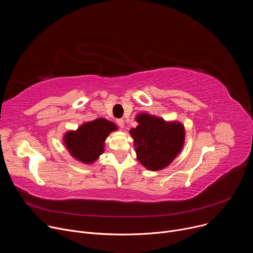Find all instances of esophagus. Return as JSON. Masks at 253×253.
Wrapping results in <instances>:
<instances>
[{"mask_svg":"<svg viewBox=\"0 0 253 253\" xmlns=\"http://www.w3.org/2000/svg\"><path fill=\"white\" fill-rule=\"evenodd\" d=\"M116 123H117V125H118L120 128H123V127H124V120H123V119H118V120L116 121Z\"/></svg>","mask_w":253,"mask_h":253,"instance_id":"1","label":"esophagus"}]
</instances>
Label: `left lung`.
<instances>
[{"mask_svg":"<svg viewBox=\"0 0 253 253\" xmlns=\"http://www.w3.org/2000/svg\"><path fill=\"white\" fill-rule=\"evenodd\" d=\"M136 119L139 125L131 129L130 134L134 139L138 160L152 171L165 168L182 149L184 127L147 114L138 115Z\"/></svg>","mask_w":253,"mask_h":253,"instance_id":"1","label":"left lung"}]
</instances>
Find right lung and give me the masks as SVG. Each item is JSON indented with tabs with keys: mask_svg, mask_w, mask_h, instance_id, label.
Listing matches in <instances>:
<instances>
[{
	"mask_svg": "<svg viewBox=\"0 0 253 253\" xmlns=\"http://www.w3.org/2000/svg\"><path fill=\"white\" fill-rule=\"evenodd\" d=\"M116 129L114 123L100 118L83 124L77 131L68 132L64 142L72 156L90 164L103 153L105 139Z\"/></svg>",
	"mask_w": 253,
	"mask_h": 253,
	"instance_id": "right-lung-1",
	"label": "right lung"
}]
</instances>
